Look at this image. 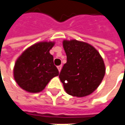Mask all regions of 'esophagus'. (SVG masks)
Wrapping results in <instances>:
<instances>
[{"label": "esophagus", "instance_id": "34e87169", "mask_svg": "<svg viewBox=\"0 0 125 125\" xmlns=\"http://www.w3.org/2000/svg\"><path fill=\"white\" fill-rule=\"evenodd\" d=\"M57 68H58L59 72H60V71H61V69H62V65H59V66H57Z\"/></svg>", "mask_w": 125, "mask_h": 125}]
</instances>
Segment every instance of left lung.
<instances>
[{
  "instance_id": "8db88e82",
  "label": "left lung",
  "mask_w": 125,
  "mask_h": 125,
  "mask_svg": "<svg viewBox=\"0 0 125 125\" xmlns=\"http://www.w3.org/2000/svg\"><path fill=\"white\" fill-rule=\"evenodd\" d=\"M67 62L59 75L68 94L85 97L99 87L105 73L104 61L97 50L88 43L73 40L62 41Z\"/></svg>"
}]
</instances>
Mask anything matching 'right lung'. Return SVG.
I'll use <instances>...</instances> for the list:
<instances>
[{"mask_svg": "<svg viewBox=\"0 0 125 125\" xmlns=\"http://www.w3.org/2000/svg\"><path fill=\"white\" fill-rule=\"evenodd\" d=\"M53 41H41L26 49L17 58L13 73L17 84L24 90L37 93L44 90L49 81L59 75L49 53Z\"/></svg>", "mask_w": 125, "mask_h": 125, "instance_id": "add662e5", "label": "right lung"}]
</instances>
